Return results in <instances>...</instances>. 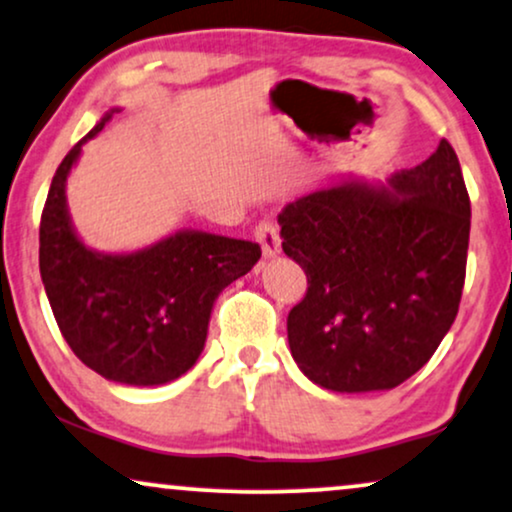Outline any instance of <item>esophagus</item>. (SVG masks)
<instances>
[{
    "instance_id": "obj_1",
    "label": "esophagus",
    "mask_w": 512,
    "mask_h": 512,
    "mask_svg": "<svg viewBox=\"0 0 512 512\" xmlns=\"http://www.w3.org/2000/svg\"><path fill=\"white\" fill-rule=\"evenodd\" d=\"M256 239L263 249V258H275L282 249V239H280V230L270 223V220H263V223L256 225Z\"/></svg>"
}]
</instances>
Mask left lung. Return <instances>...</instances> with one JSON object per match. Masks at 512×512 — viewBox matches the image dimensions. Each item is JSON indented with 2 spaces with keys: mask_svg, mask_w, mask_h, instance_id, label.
<instances>
[{
  "mask_svg": "<svg viewBox=\"0 0 512 512\" xmlns=\"http://www.w3.org/2000/svg\"><path fill=\"white\" fill-rule=\"evenodd\" d=\"M282 249L308 277L289 311L299 370L339 394L399 387L432 358L458 315L470 197L453 147L384 185L339 178L289 201Z\"/></svg>",
  "mask_w": 512,
  "mask_h": 512,
  "instance_id": "obj_1",
  "label": "left lung"
}]
</instances>
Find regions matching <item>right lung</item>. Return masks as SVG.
<instances>
[{
    "label": "right lung",
    "instance_id": "right-lung-1",
    "mask_svg": "<svg viewBox=\"0 0 512 512\" xmlns=\"http://www.w3.org/2000/svg\"><path fill=\"white\" fill-rule=\"evenodd\" d=\"M111 109L56 168L40 220V275L56 325L75 356L109 382L156 387L197 363L218 294L249 273L261 246L180 230L132 254L80 242L66 180L82 144L104 130Z\"/></svg>",
    "mask_w": 512,
    "mask_h": 512
}]
</instances>
